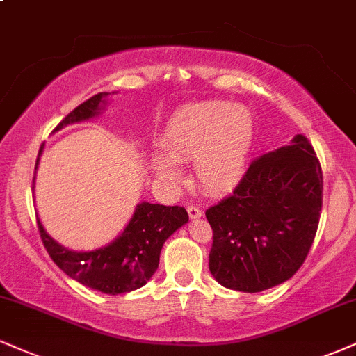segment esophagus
I'll use <instances>...</instances> for the list:
<instances>
[{
    "instance_id": "1",
    "label": "esophagus",
    "mask_w": 356,
    "mask_h": 356,
    "mask_svg": "<svg viewBox=\"0 0 356 356\" xmlns=\"http://www.w3.org/2000/svg\"><path fill=\"white\" fill-rule=\"evenodd\" d=\"M187 213H189L191 219H199V217H202V211H200V207H197V205H189V207H187Z\"/></svg>"
}]
</instances>
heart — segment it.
Wrapping results in <instances>:
<instances>
[{"label":"heart","instance_id":"obj_1","mask_svg":"<svg viewBox=\"0 0 356 356\" xmlns=\"http://www.w3.org/2000/svg\"><path fill=\"white\" fill-rule=\"evenodd\" d=\"M254 134V115L243 106H187L172 115L162 134L161 145L170 159L154 156L152 165L161 179L177 182L181 172L174 161H192V172L204 191L224 192L241 181Z\"/></svg>","mask_w":356,"mask_h":356}]
</instances>
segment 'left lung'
Masks as SVG:
<instances>
[{"label": "left lung", "mask_w": 356, "mask_h": 356, "mask_svg": "<svg viewBox=\"0 0 356 356\" xmlns=\"http://www.w3.org/2000/svg\"><path fill=\"white\" fill-rule=\"evenodd\" d=\"M322 200V165L305 136L252 162L232 194L205 211L213 278L255 293L293 277L314 243Z\"/></svg>", "instance_id": "left-lung-1"}]
</instances>
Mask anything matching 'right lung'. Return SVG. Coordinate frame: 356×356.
<instances>
[{
  "instance_id": "add662e5",
  "label": "right lung",
  "mask_w": 356,
  "mask_h": 356,
  "mask_svg": "<svg viewBox=\"0 0 356 356\" xmlns=\"http://www.w3.org/2000/svg\"><path fill=\"white\" fill-rule=\"evenodd\" d=\"M109 92H99L72 109L54 131L72 122L91 119L104 104ZM41 154V149H40ZM40 156L36 159V165ZM34 182V179H33ZM189 216L181 205H161L143 202L137 205L134 216L124 232L109 245L92 252L67 250L46 234L38 219L41 241L53 262L79 284L102 293L118 295L132 292L147 284L159 267L162 245L179 227L187 224Z\"/></svg>"
}]
</instances>
